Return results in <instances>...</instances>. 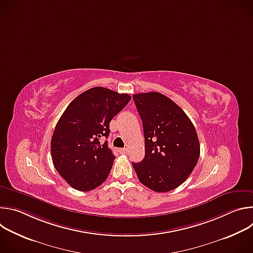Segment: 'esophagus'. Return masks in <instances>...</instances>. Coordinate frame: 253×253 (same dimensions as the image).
I'll return each instance as SVG.
<instances>
[{
  "instance_id": "34e87169",
  "label": "esophagus",
  "mask_w": 253,
  "mask_h": 253,
  "mask_svg": "<svg viewBox=\"0 0 253 253\" xmlns=\"http://www.w3.org/2000/svg\"><path fill=\"white\" fill-rule=\"evenodd\" d=\"M119 152H120L121 154H127V153H128V149H127V148H122V149L119 150Z\"/></svg>"
}]
</instances>
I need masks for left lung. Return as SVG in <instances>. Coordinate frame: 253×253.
<instances>
[{"instance_id": "left-lung-1", "label": "left lung", "mask_w": 253, "mask_h": 253, "mask_svg": "<svg viewBox=\"0 0 253 253\" xmlns=\"http://www.w3.org/2000/svg\"><path fill=\"white\" fill-rule=\"evenodd\" d=\"M142 120L145 157L132 163L139 181L155 192H168L181 185L200 155L194 125L171 99L158 92L134 94Z\"/></svg>"}]
</instances>
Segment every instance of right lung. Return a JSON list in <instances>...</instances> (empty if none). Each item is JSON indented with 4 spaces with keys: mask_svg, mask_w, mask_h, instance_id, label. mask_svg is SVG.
I'll use <instances>...</instances> for the list:
<instances>
[{
    "mask_svg": "<svg viewBox=\"0 0 253 253\" xmlns=\"http://www.w3.org/2000/svg\"><path fill=\"white\" fill-rule=\"evenodd\" d=\"M131 100L103 87L91 88L72 101L59 119L51 140L53 164L67 183L90 191L109 175L115 156L108 143L109 124Z\"/></svg>",
    "mask_w": 253,
    "mask_h": 253,
    "instance_id": "right-lung-1",
    "label": "right lung"
}]
</instances>
